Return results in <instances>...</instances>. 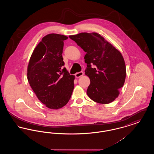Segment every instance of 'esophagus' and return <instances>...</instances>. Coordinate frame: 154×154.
Returning a JSON list of instances; mask_svg holds the SVG:
<instances>
[{"label":"esophagus","mask_w":154,"mask_h":154,"mask_svg":"<svg viewBox=\"0 0 154 154\" xmlns=\"http://www.w3.org/2000/svg\"><path fill=\"white\" fill-rule=\"evenodd\" d=\"M84 75V73L82 72H79V73H77L75 74V77L76 78H79L81 76H82Z\"/></svg>","instance_id":"1"}]
</instances>
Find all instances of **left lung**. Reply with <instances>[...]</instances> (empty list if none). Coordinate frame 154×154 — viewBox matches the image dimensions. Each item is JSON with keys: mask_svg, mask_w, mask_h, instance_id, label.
<instances>
[{"mask_svg": "<svg viewBox=\"0 0 154 154\" xmlns=\"http://www.w3.org/2000/svg\"><path fill=\"white\" fill-rule=\"evenodd\" d=\"M69 37L87 52L85 74L91 81L87 91L88 96L100 104L113 102L126 78V66L121 53L95 32L80 33Z\"/></svg>", "mask_w": 154, "mask_h": 154, "instance_id": "obj_1", "label": "left lung"}]
</instances>
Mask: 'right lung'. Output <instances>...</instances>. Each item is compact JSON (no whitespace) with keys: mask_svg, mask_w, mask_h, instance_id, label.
Masks as SVG:
<instances>
[{"mask_svg":"<svg viewBox=\"0 0 154 154\" xmlns=\"http://www.w3.org/2000/svg\"><path fill=\"white\" fill-rule=\"evenodd\" d=\"M68 37L51 33L43 37L32 52L27 69L30 85L38 99L50 109L63 107L73 91L75 76L70 75L62 56Z\"/></svg>","mask_w":154,"mask_h":154,"instance_id":"obj_1","label":"right lung"}]
</instances>
